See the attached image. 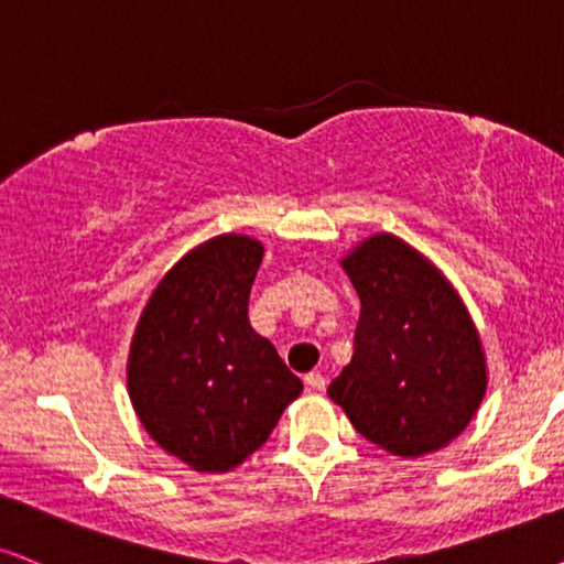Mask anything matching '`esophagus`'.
<instances>
[{
	"label": "esophagus",
	"mask_w": 564,
	"mask_h": 564,
	"mask_svg": "<svg viewBox=\"0 0 564 564\" xmlns=\"http://www.w3.org/2000/svg\"><path fill=\"white\" fill-rule=\"evenodd\" d=\"M305 384H308V389H316V392H322V389L326 387V379H324V373H318V371H311V373H305Z\"/></svg>",
	"instance_id": "esophagus-1"
}]
</instances>
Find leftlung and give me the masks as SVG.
I'll return each mask as SVG.
<instances>
[{
	"label": "left lung",
	"instance_id": "obj_1",
	"mask_svg": "<svg viewBox=\"0 0 564 564\" xmlns=\"http://www.w3.org/2000/svg\"><path fill=\"white\" fill-rule=\"evenodd\" d=\"M360 297L356 352L326 394L360 436L398 457L447 447L481 408V335L452 282L392 232L339 259Z\"/></svg>",
	"mask_w": 564,
	"mask_h": 564
}]
</instances>
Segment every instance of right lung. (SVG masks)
I'll return each instance as SVG.
<instances>
[{"mask_svg":"<svg viewBox=\"0 0 564 564\" xmlns=\"http://www.w3.org/2000/svg\"><path fill=\"white\" fill-rule=\"evenodd\" d=\"M263 242L225 232L191 248L143 305L128 352L133 410L164 452L198 474L246 463L303 392L248 322Z\"/></svg>","mask_w":564,"mask_h":564,"instance_id":"add662e5","label":"right lung"}]
</instances>
